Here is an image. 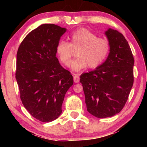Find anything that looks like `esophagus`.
<instances>
[{
    "instance_id": "esophagus-1",
    "label": "esophagus",
    "mask_w": 147,
    "mask_h": 147,
    "mask_svg": "<svg viewBox=\"0 0 147 147\" xmlns=\"http://www.w3.org/2000/svg\"><path fill=\"white\" fill-rule=\"evenodd\" d=\"M73 78H74V82L75 83H78V82L80 81V78L78 76H77L76 74H74L73 76Z\"/></svg>"
}]
</instances>
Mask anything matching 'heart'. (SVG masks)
I'll list each match as a JSON object with an SVG mask.
<instances>
[{
    "instance_id": "obj_1",
    "label": "heart",
    "mask_w": 147,
    "mask_h": 147,
    "mask_svg": "<svg viewBox=\"0 0 147 147\" xmlns=\"http://www.w3.org/2000/svg\"><path fill=\"white\" fill-rule=\"evenodd\" d=\"M69 43L60 41L57 44L56 51L62 63L68 65L71 59L72 50H76L77 57L71 62L69 67L74 71L86 68L94 69L102 63L109 51V41L97 38L95 34L86 28H79L68 36Z\"/></svg>"
}]
</instances>
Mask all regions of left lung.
<instances>
[{
	"label": "left lung",
	"instance_id": "left-lung-1",
	"mask_svg": "<svg viewBox=\"0 0 147 147\" xmlns=\"http://www.w3.org/2000/svg\"><path fill=\"white\" fill-rule=\"evenodd\" d=\"M104 34L109 43L106 61L94 70L82 74L80 79L87 110L97 118L109 117L120 112L134 83V59L128 41L112 28Z\"/></svg>",
	"mask_w": 147,
	"mask_h": 147
}]
</instances>
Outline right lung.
Wrapping results in <instances>:
<instances>
[{"instance_id": "right-lung-1", "label": "right lung", "mask_w": 147, "mask_h": 147, "mask_svg": "<svg viewBox=\"0 0 147 147\" xmlns=\"http://www.w3.org/2000/svg\"><path fill=\"white\" fill-rule=\"evenodd\" d=\"M66 31L54 24H41L27 35L17 53L16 78L22 103L45 123L61 115L65 95L73 84V76L56 56L57 44Z\"/></svg>"}]
</instances>
